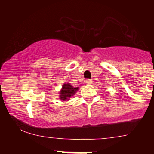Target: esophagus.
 I'll use <instances>...</instances> for the list:
<instances>
[{
    "label": "esophagus",
    "mask_w": 154,
    "mask_h": 154,
    "mask_svg": "<svg viewBox=\"0 0 154 154\" xmlns=\"http://www.w3.org/2000/svg\"><path fill=\"white\" fill-rule=\"evenodd\" d=\"M86 83H87L88 85L92 84V79H87V80H86Z\"/></svg>",
    "instance_id": "34e87169"
}]
</instances>
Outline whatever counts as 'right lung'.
<instances>
[{"instance_id":"1","label":"right lung","mask_w":154,"mask_h":154,"mask_svg":"<svg viewBox=\"0 0 154 154\" xmlns=\"http://www.w3.org/2000/svg\"><path fill=\"white\" fill-rule=\"evenodd\" d=\"M78 87L75 88L71 85L70 83L64 82V84H63L62 88L59 91V99L63 100V101L69 100L71 97L75 95V93L78 91Z\"/></svg>"}]
</instances>
